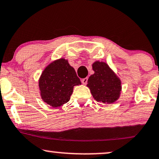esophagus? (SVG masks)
<instances>
[{"instance_id":"esophagus-1","label":"esophagus","mask_w":159,"mask_h":159,"mask_svg":"<svg viewBox=\"0 0 159 159\" xmlns=\"http://www.w3.org/2000/svg\"><path fill=\"white\" fill-rule=\"evenodd\" d=\"M87 80H88V78H83V79L81 80L82 84H87Z\"/></svg>"}]
</instances>
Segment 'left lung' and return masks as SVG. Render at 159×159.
Returning <instances> with one entry per match:
<instances>
[{"label":"left lung","mask_w":159,"mask_h":159,"mask_svg":"<svg viewBox=\"0 0 159 159\" xmlns=\"http://www.w3.org/2000/svg\"><path fill=\"white\" fill-rule=\"evenodd\" d=\"M94 74L89 76L87 87L93 98L98 102L112 104L119 98L121 81L109 65L102 61H95L93 65Z\"/></svg>","instance_id":"left-lung-1"}]
</instances>
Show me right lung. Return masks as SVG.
<instances>
[{"label": "right lung", "instance_id": "right-lung-1", "mask_svg": "<svg viewBox=\"0 0 159 159\" xmlns=\"http://www.w3.org/2000/svg\"><path fill=\"white\" fill-rule=\"evenodd\" d=\"M81 84L74 68L64 58L50 63L42 72L38 81L42 100L54 108L67 103L74 86Z\"/></svg>", "mask_w": 159, "mask_h": 159}]
</instances>
